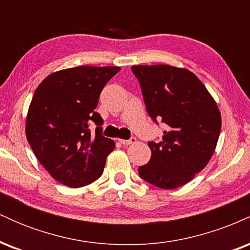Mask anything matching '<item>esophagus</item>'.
Segmentation results:
<instances>
[{"mask_svg": "<svg viewBox=\"0 0 250 250\" xmlns=\"http://www.w3.org/2000/svg\"><path fill=\"white\" fill-rule=\"evenodd\" d=\"M119 142L123 146H129V145H133V143L136 142V139H135V137H130L129 140H119Z\"/></svg>", "mask_w": 250, "mask_h": 250, "instance_id": "1", "label": "esophagus"}]
</instances>
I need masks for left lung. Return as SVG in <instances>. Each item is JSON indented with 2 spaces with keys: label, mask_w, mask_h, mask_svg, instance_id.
<instances>
[{
  "label": "left lung",
  "mask_w": 250,
  "mask_h": 250,
  "mask_svg": "<svg viewBox=\"0 0 250 250\" xmlns=\"http://www.w3.org/2000/svg\"><path fill=\"white\" fill-rule=\"evenodd\" d=\"M146 109L165 123L160 142H148L150 161L139 168L143 180L162 189L186 185L213 156L221 114L213 96L191 71L167 64L133 65Z\"/></svg>",
  "instance_id": "obj_1"
}]
</instances>
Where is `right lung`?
<instances>
[{
    "mask_svg": "<svg viewBox=\"0 0 250 250\" xmlns=\"http://www.w3.org/2000/svg\"><path fill=\"white\" fill-rule=\"evenodd\" d=\"M119 67L69 68L50 74L34 93L25 135L34 154L62 185L79 188L101 176L115 148L102 135L103 120L95 108L103 87ZM98 125L96 134L88 127Z\"/></svg>",
    "mask_w": 250,
    "mask_h": 250,
    "instance_id": "1",
    "label": "right lung"
}]
</instances>
